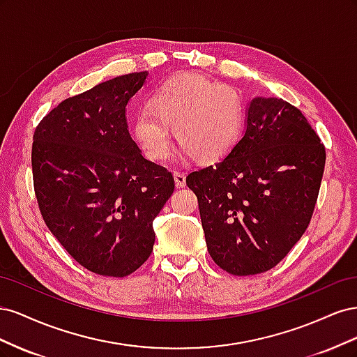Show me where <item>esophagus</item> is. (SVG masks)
I'll list each match as a JSON object with an SVG mask.
<instances>
[{"label": "esophagus", "mask_w": 357, "mask_h": 357, "mask_svg": "<svg viewBox=\"0 0 357 357\" xmlns=\"http://www.w3.org/2000/svg\"><path fill=\"white\" fill-rule=\"evenodd\" d=\"M174 181H176V185H177L178 188L186 186V176L183 174V172L176 171V172H174Z\"/></svg>", "instance_id": "34e87169"}]
</instances>
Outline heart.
<instances>
[{"mask_svg": "<svg viewBox=\"0 0 357 357\" xmlns=\"http://www.w3.org/2000/svg\"><path fill=\"white\" fill-rule=\"evenodd\" d=\"M244 102L234 88L201 75H177L162 83L131 122V132L150 160H165L172 128L183 152L202 164L228 156L244 125Z\"/></svg>", "mask_w": 357, "mask_h": 357, "instance_id": "1", "label": "heart"}]
</instances>
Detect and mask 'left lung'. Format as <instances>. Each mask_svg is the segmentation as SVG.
Listing matches in <instances>:
<instances>
[{
    "label": "left lung",
    "mask_w": 357,
    "mask_h": 357,
    "mask_svg": "<svg viewBox=\"0 0 357 357\" xmlns=\"http://www.w3.org/2000/svg\"><path fill=\"white\" fill-rule=\"evenodd\" d=\"M325 160L301 110L282 98H253L232 152L186 178L213 261L232 275H255L284 259L308 228Z\"/></svg>",
    "instance_id": "1"
}]
</instances>
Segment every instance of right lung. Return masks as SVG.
I'll use <instances>...</instances> for the list:
<instances>
[{
  "instance_id": "right-lung-1",
  "label": "right lung",
  "mask_w": 357,
  "mask_h": 357,
  "mask_svg": "<svg viewBox=\"0 0 357 357\" xmlns=\"http://www.w3.org/2000/svg\"><path fill=\"white\" fill-rule=\"evenodd\" d=\"M147 71L119 75L43 117L32 143L38 207L62 247L89 271L126 277L155 244L153 220L174 177L143 158L129 135L128 101Z\"/></svg>"
}]
</instances>
